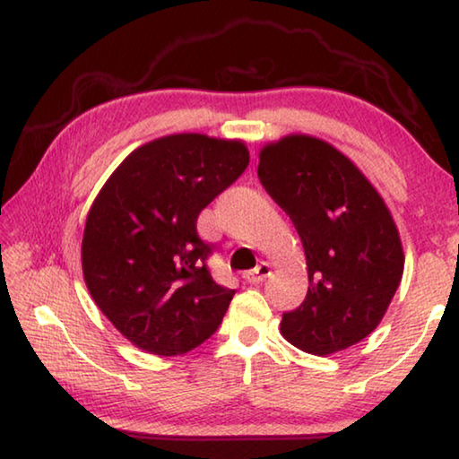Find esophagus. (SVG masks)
<instances>
[{"mask_svg": "<svg viewBox=\"0 0 459 459\" xmlns=\"http://www.w3.org/2000/svg\"><path fill=\"white\" fill-rule=\"evenodd\" d=\"M270 273H273V268H270L268 262H260L256 268L250 270V273H246L244 279L250 282V284H258L262 281H266L268 276H270Z\"/></svg>", "mask_w": 459, "mask_h": 459, "instance_id": "esophagus-1", "label": "esophagus"}]
</instances>
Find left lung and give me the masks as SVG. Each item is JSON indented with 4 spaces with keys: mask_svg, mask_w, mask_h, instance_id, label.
<instances>
[{
    "mask_svg": "<svg viewBox=\"0 0 459 459\" xmlns=\"http://www.w3.org/2000/svg\"><path fill=\"white\" fill-rule=\"evenodd\" d=\"M258 178L295 223L309 273L305 300L282 315L284 340L317 356L362 342L385 317L404 268L378 191L348 156L305 134L262 148Z\"/></svg>",
    "mask_w": 459,
    "mask_h": 459,
    "instance_id": "8db88e82",
    "label": "left lung"
}]
</instances>
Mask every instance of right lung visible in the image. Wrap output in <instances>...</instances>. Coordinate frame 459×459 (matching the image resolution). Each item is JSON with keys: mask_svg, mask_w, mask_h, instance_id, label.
Segmentation results:
<instances>
[{"mask_svg": "<svg viewBox=\"0 0 459 459\" xmlns=\"http://www.w3.org/2000/svg\"><path fill=\"white\" fill-rule=\"evenodd\" d=\"M250 162L244 142L172 134L148 142L108 178L89 209L82 276L126 340L180 356L209 340L236 290L213 281L197 217Z\"/></svg>", "mask_w": 459, "mask_h": 459, "instance_id": "add662e5", "label": "right lung"}]
</instances>
